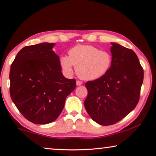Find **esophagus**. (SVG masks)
Listing matches in <instances>:
<instances>
[{"label": "esophagus", "mask_w": 156, "mask_h": 156, "mask_svg": "<svg viewBox=\"0 0 156 156\" xmlns=\"http://www.w3.org/2000/svg\"><path fill=\"white\" fill-rule=\"evenodd\" d=\"M82 84V81H80V80L76 81V85H77V86H80V85H81Z\"/></svg>", "instance_id": "obj_1"}]
</instances>
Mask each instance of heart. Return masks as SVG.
<instances>
[{
  "mask_svg": "<svg viewBox=\"0 0 156 156\" xmlns=\"http://www.w3.org/2000/svg\"><path fill=\"white\" fill-rule=\"evenodd\" d=\"M61 66L68 74L74 72V66L80 77L86 80L102 78L111 68L112 56L108 51H101L91 45H77L69 51L68 56H63Z\"/></svg>",
  "mask_w": 156,
  "mask_h": 156,
  "instance_id": "b5f03b06",
  "label": "heart"
}]
</instances>
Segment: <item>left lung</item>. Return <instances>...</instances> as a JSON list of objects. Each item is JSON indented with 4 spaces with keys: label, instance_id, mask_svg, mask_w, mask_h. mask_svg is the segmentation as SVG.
<instances>
[{
    "label": "left lung",
    "instance_id": "obj_1",
    "mask_svg": "<svg viewBox=\"0 0 156 156\" xmlns=\"http://www.w3.org/2000/svg\"><path fill=\"white\" fill-rule=\"evenodd\" d=\"M111 44L109 71L102 78L85 84L88 90L85 109L94 122L103 126L118 122L135 108L144 74L135 52Z\"/></svg>",
    "mask_w": 156,
    "mask_h": 156
}]
</instances>
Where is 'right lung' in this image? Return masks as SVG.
I'll use <instances>...</instances> for the list:
<instances>
[{
    "instance_id": "1",
    "label": "right lung",
    "mask_w": 156,
    "mask_h": 156,
    "mask_svg": "<svg viewBox=\"0 0 156 156\" xmlns=\"http://www.w3.org/2000/svg\"><path fill=\"white\" fill-rule=\"evenodd\" d=\"M54 45L43 42L23 47L11 66V99L21 114L36 124L55 120L76 88L74 79L63 76Z\"/></svg>"
}]
</instances>
